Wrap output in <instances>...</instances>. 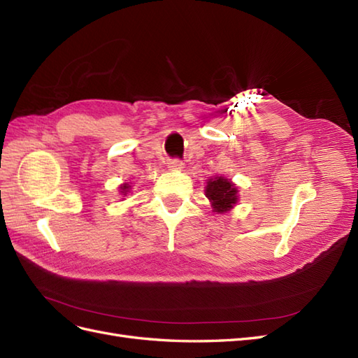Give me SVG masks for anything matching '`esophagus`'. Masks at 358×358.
<instances>
[{"mask_svg":"<svg viewBox=\"0 0 358 358\" xmlns=\"http://www.w3.org/2000/svg\"><path fill=\"white\" fill-rule=\"evenodd\" d=\"M169 167L171 170H182L183 169V162L179 161V159H173V161L169 162Z\"/></svg>","mask_w":358,"mask_h":358,"instance_id":"esophagus-1","label":"esophagus"}]
</instances>
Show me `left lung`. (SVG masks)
<instances>
[{"mask_svg":"<svg viewBox=\"0 0 358 358\" xmlns=\"http://www.w3.org/2000/svg\"><path fill=\"white\" fill-rule=\"evenodd\" d=\"M206 197L210 201L212 212L227 213L230 212L239 201V189L231 179L216 176L206 182Z\"/></svg>","mask_w":358,"mask_h":358,"instance_id":"obj_1","label":"left lung"}]
</instances>
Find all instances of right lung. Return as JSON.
<instances>
[{"label": "right lung", "mask_w": 358, "mask_h": 358, "mask_svg": "<svg viewBox=\"0 0 358 358\" xmlns=\"http://www.w3.org/2000/svg\"><path fill=\"white\" fill-rule=\"evenodd\" d=\"M129 189H131V185H129L128 182L122 183V185H119V194H121L122 197H127V194L129 192Z\"/></svg>", "instance_id": "right-lung-1"}]
</instances>
